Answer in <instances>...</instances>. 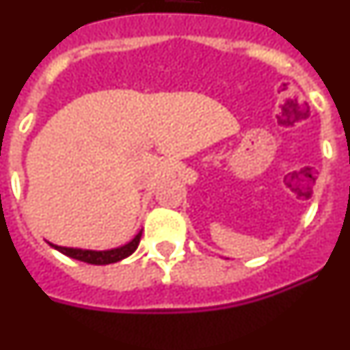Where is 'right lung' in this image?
Listing matches in <instances>:
<instances>
[{
  "instance_id": "obj_1",
  "label": "right lung",
  "mask_w": 350,
  "mask_h": 350,
  "mask_svg": "<svg viewBox=\"0 0 350 350\" xmlns=\"http://www.w3.org/2000/svg\"><path fill=\"white\" fill-rule=\"evenodd\" d=\"M142 231L133 238L131 242L124 247H119V249L112 250H82V249H70V247H57L52 245L54 249H57L59 252H63L64 256L73 259H79V261L89 262V265H112V262L120 261V259L131 256L135 250H137L138 243H140Z\"/></svg>"
}]
</instances>
